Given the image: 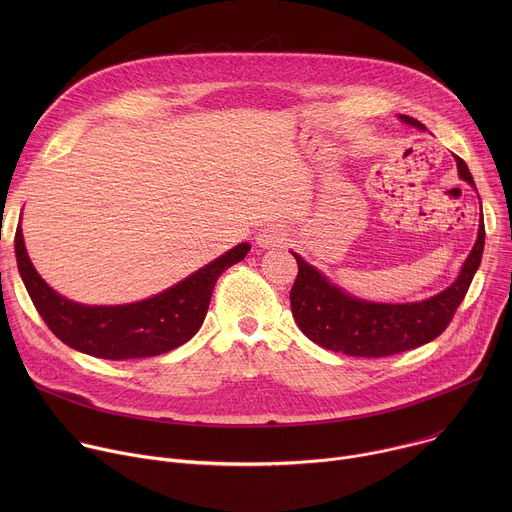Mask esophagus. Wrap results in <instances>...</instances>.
<instances>
[{"instance_id": "1", "label": "esophagus", "mask_w": 512, "mask_h": 512, "mask_svg": "<svg viewBox=\"0 0 512 512\" xmlns=\"http://www.w3.org/2000/svg\"><path fill=\"white\" fill-rule=\"evenodd\" d=\"M285 241H287V233L281 227H277V225H267L257 235V245L263 247V249L281 247Z\"/></svg>"}]
</instances>
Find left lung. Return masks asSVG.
I'll return each instance as SVG.
<instances>
[{"instance_id": "8db88e82", "label": "left lung", "mask_w": 512, "mask_h": 512, "mask_svg": "<svg viewBox=\"0 0 512 512\" xmlns=\"http://www.w3.org/2000/svg\"><path fill=\"white\" fill-rule=\"evenodd\" d=\"M403 123L423 129V123L401 115ZM460 178L474 186V178L462 158H456ZM484 223L458 279L440 294L413 304H375L348 296L332 285L316 267L298 253V277L289 291L291 314L300 330L322 348L350 356L379 358L417 348L440 336L452 322L474 279L484 251Z\"/></svg>"}]
</instances>
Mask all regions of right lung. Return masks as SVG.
<instances>
[{"instance_id": "right-lung-1", "label": "right lung", "mask_w": 512, "mask_h": 512, "mask_svg": "<svg viewBox=\"0 0 512 512\" xmlns=\"http://www.w3.org/2000/svg\"><path fill=\"white\" fill-rule=\"evenodd\" d=\"M249 249V243H241L143 302L85 306L62 298L38 275L26 253L22 227L16 231L18 269L46 326L66 346L107 360L158 356L188 342L204 322L216 279L243 261Z\"/></svg>"}]
</instances>
